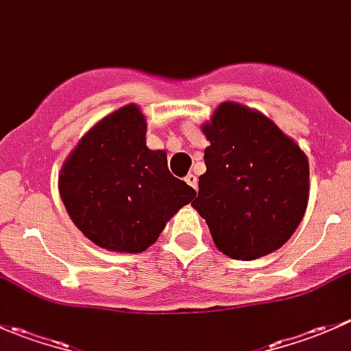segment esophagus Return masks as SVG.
I'll use <instances>...</instances> for the list:
<instances>
[{
	"instance_id": "obj_1",
	"label": "esophagus",
	"mask_w": 351,
	"mask_h": 351,
	"mask_svg": "<svg viewBox=\"0 0 351 351\" xmlns=\"http://www.w3.org/2000/svg\"><path fill=\"white\" fill-rule=\"evenodd\" d=\"M185 182L189 183V185L192 186V189L197 190V176H195V175H192V173H189V175L185 176Z\"/></svg>"
}]
</instances>
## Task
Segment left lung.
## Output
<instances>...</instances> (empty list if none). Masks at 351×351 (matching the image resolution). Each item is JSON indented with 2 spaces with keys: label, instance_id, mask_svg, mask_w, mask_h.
<instances>
[{
  "label": "left lung",
  "instance_id": "left-lung-1",
  "mask_svg": "<svg viewBox=\"0 0 351 351\" xmlns=\"http://www.w3.org/2000/svg\"><path fill=\"white\" fill-rule=\"evenodd\" d=\"M207 171L193 208L219 251L256 260L278 250L300 224L309 200V161L263 113L232 101L202 127Z\"/></svg>",
  "mask_w": 351,
  "mask_h": 351
}]
</instances>
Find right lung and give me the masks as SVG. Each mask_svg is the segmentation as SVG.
<instances>
[{
	"label": "right lung",
	"instance_id": "add662e5",
	"mask_svg": "<svg viewBox=\"0 0 351 351\" xmlns=\"http://www.w3.org/2000/svg\"><path fill=\"white\" fill-rule=\"evenodd\" d=\"M146 119L130 104L91 127L67 156L59 193L71 221L97 246L141 253L195 197L165 151L146 146Z\"/></svg>",
	"mask_w": 351,
	"mask_h": 351
}]
</instances>
